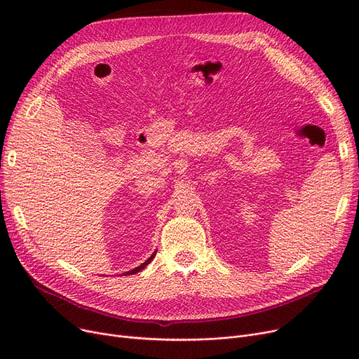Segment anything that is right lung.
<instances>
[{
    "label": "right lung",
    "mask_w": 359,
    "mask_h": 359,
    "mask_svg": "<svg viewBox=\"0 0 359 359\" xmlns=\"http://www.w3.org/2000/svg\"><path fill=\"white\" fill-rule=\"evenodd\" d=\"M156 253H157V250H156L153 255H151V256H149V257H148V259H147V260L142 263V265H140L138 268H134V269H132V271H128V272H125V275H134V273H137V272L142 271V269H144V268L148 265V263H149L151 260H153V259L156 257Z\"/></svg>",
    "instance_id": "1"
}]
</instances>
